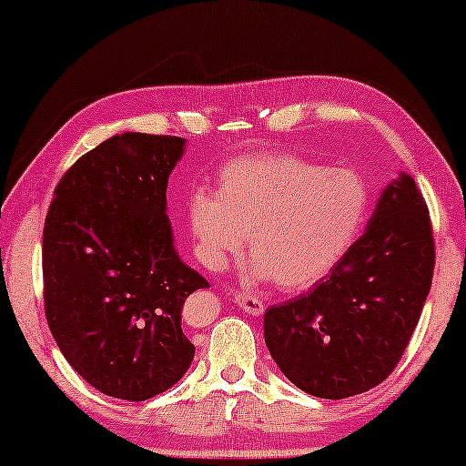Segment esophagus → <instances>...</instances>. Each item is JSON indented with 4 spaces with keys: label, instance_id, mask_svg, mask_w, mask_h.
Masks as SVG:
<instances>
[{
    "label": "esophagus",
    "instance_id": "obj_1",
    "mask_svg": "<svg viewBox=\"0 0 466 466\" xmlns=\"http://www.w3.org/2000/svg\"><path fill=\"white\" fill-rule=\"evenodd\" d=\"M235 303H238L244 311H248L250 316H260L265 311V303L260 301L258 297L248 295V292H239V295H235Z\"/></svg>",
    "mask_w": 466,
    "mask_h": 466
}]
</instances>
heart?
Wrapping results in <instances>:
<instances>
[{"label": "heart", "mask_w": 466, "mask_h": 466, "mask_svg": "<svg viewBox=\"0 0 466 466\" xmlns=\"http://www.w3.org/2000/svg\"><path fill=\"white\" fill-rule=\"evenodd\" d=\"M367 209V187L354 171L289 152H254L218 171L216 195L193 190L187 218L197 257L209 271L239 257L248 235L254 258L246 276L301 292L346 258Z\"/></svg>", "instance_id": "1"}]
</instances>
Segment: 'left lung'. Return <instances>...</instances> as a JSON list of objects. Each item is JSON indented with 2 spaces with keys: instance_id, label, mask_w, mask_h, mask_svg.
<instances>
[{
  "instance_id": "obj_1",
  "label": "left lung",
  "mask_w": 466,
  "mask_h": 466,
  "mask_svg": "<svg viewBox=\"0 0 466 466\" xmlns=\"http://www.w3.org/2000/svg\"><path fill=\"white\" fill-rule=\"evenodd\" d=\"M432 269L429 208L413 177L400 174L346 258L309 292L265 311V343L279 371L318 399L381 384L416 330Z\"/></svg>"
}]
</instances>
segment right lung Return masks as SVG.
I'll use <instances>...</instances> for the list:
<instances>
[{
	"mask_svg": "<svg viewBox=\"0 0 466 466\" xmlns=\"http://www.w3.org/2000/svg\"><path fill=\"white\" fill-rule=\"evenodd\" d=\"M187 139L123 133L55 188L42 238L44 309L66 360L107 397L146 400L182 380V308L208 279L174 248L167 180Z\"/></svg>",
	"mask_w": 466,
	"mask_h": 466,
	"instance_id": "right-lung-1",
	"label": "right lung"
}]
</instances>
